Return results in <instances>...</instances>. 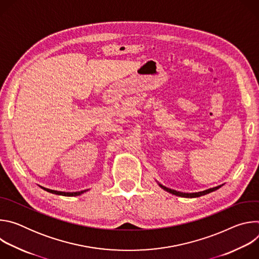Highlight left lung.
Instances as JSON below:
<instances>
[{"instance_id": "left-lung-1", "label": "left lung", "mask_w": 259, "mask_h": 259, "mask_svg": "<svg viewBox=\"0 0 259 259\" xmlns=\"http://www.w3.org/2000/svg\"><path fill=\"white\" fill-rule=\"evenodd\" d=\"M160 187L163 189V190H165V191H167V192H169V193H171V194H173V195H175V196H179V197H184V198H196V197H201V196H204V195H207V194H209V193H211V192H214V191H216V190H218L221 186H218V187H215V188H212V189H209V190H206V191H204V192H199V193H193V194H186V193H181V192H177V191H174V190H171V189H168V188H166V187H163V186H161L160 184Z\"/></svg>"}]
</instances>
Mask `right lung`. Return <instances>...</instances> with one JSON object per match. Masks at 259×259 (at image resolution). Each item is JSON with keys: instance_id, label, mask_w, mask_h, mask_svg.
Returning <instances> with one entry per match:
<instances>
[{"instance_id": "right-lung-1", "label": "right lung", "mask_w": 259, "mask_h": 259, "mask_svg": "<svg viewBox=\"0 0 259 259\" xmlns=\"http://www.w3.org/2000/svg\"><path fill=\"white\" fill-rule=\"evenodd\" d=\"M43 190L49 192V193H52V194H55V195H61V196H66V197H75V196H79L81 194H83L84 192L86 191H82V192H79V193H64V192H57V191H52V190H49V189H45V188H42Z\"/></svg>"}]
</instances>
